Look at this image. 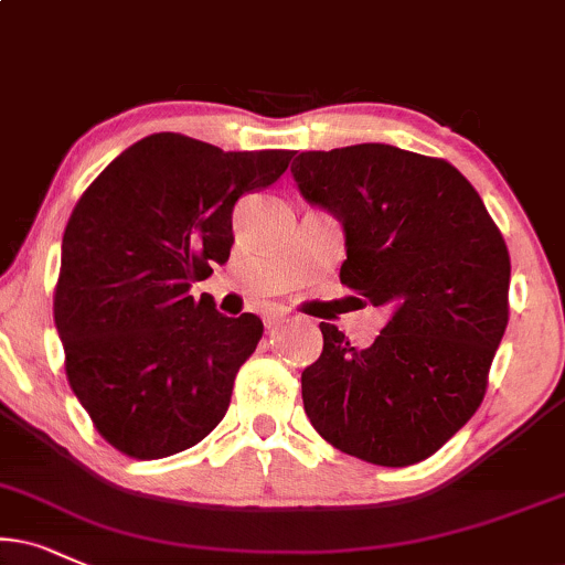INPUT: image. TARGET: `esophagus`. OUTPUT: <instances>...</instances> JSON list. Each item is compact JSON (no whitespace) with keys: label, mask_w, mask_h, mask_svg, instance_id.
<instances>
[{"label":"esophagus","mask_w":565,"mask_h":565,"mask_svg":"<svg viewBox=\"0 0 565 565\" xmlns=\"http://www.w3.org/2000/svg\"><path fill=\"white\" fill-rule=\"evenodd\" d=\"M285 317H288V309H282V306H267V309L262 311L264 327H267V330H271V327L280 324Z\"/></svg>","instance_id":"34e87169"}]
</instances>
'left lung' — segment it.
<instances>
[{
  "label": "left lung",
  "instance_id": "left-lung-1",
  "mask_svg": "<svg viewBox=\"0 0 565 565\" xmlns=\"http://www.w3.org/2000/svg\"><path fill=\"white\" fill-rule=\"evenodd\" d=\"M303 199L343 222L340 282L390 322L359 351L319 324L303 408L338 450L377 466L429 458L475 416L508 324L511 256L475 185L450 162L387 143L303 151Z\"/></svg>",
  "mask_w": 565,
  "mask_h": 565
}]
</instances>
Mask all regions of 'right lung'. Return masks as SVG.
<instances>
[{
  "instance_id": "obj_1",
  "label": "right lung",
  "mask_w": 565,
  "mask_h": 565,
  "mask_svg": "<svg viewBox=\"0 0 565 565\" xmlns=\"http://www.w3.org/2000/svg\"><path fill=\"white\" fill-rule=\"evenodd\" d=\"M294 154L154 134L83 191L62 235L54 324L70 387L115 450L175 456L227 414L264 324L222 317L191 285L227 262L235 201L275 183Z\"/></svg>"
}]
</instances>
